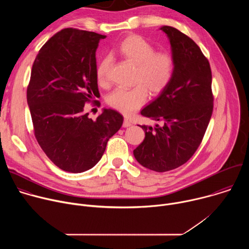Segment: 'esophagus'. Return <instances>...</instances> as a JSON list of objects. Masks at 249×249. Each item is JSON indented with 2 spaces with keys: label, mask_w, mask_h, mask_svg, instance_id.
Instances as JSON below:
<instances>
[{
  "label": "esophagus",
  "mask_w": 249,
  "mask_h": 249,
  "mask_svg": "<svg viewBox=\"0 0 249 249\" xmlns=\"http://www.w3.org/2000/svg\"><path fill=\"white\" fill-rule=\"evenodd\" d=\"M130 126H132V123L128 119H125L124 122H123V127L127 128V127H130Z\"/></svg>",
  "instance_id": "34e87169"
}]
</instances>
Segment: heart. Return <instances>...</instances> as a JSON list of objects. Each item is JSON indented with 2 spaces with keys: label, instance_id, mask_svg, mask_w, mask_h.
<instances>
[{
  "label": "heart",
  "instance_id": "1",
  "mask_svg": "<svg viewBox=\"0 0 249 249\" xmlns=\"http://www.w3.org/2000/svg\"><path fill=\"white\" fill-rule=\"evenodd\" d=\"M115 52L135 66L136 85L132 88H117L109 94L107 101L113 108L131 114L146 102L147 89L154 95L166 89L174 76L175 61L168 53H156L154 45L137 34L122 39ZM109 64V59L104 58L97 65L96 79L101 86L108 84Z\"/></svg>",
  "mask_w": 249,
  "mask_h": 249
}]
</instances>
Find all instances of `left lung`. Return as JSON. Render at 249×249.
Returning <instances> with one entry per match:
<instances>
[{
    "mask_svg": "<svg viewBox=\"0 0 249 249\" xmlns=\"http://www.w3.org/2000/svg\"><path fill=\"white\" fill-rule=\"evenodd\" d=\"M175 61L169 86L141 110L159 122L142 125L145 139L133 152L143 166L164 172L184 164L201 144L213 112L212 73L209 61L187 35L163 25Z\"/></svg>",
    "mask_w": 249,
    "mask_h": 249,
    "instance_id": "1",
    "label": "left lung"
}]
</instances>
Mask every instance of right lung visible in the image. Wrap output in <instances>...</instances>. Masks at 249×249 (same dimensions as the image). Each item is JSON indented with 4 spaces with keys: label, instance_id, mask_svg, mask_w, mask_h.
I'll list each match as a JSON object with an SVG mask.
<instances>
[{
    "label": "right lung",
    "instance_id": "1",
    "mask_svg": "<svg viewBox=\"0 0 249 249\" xmlns=\"http://www.w3.org/2000/svg\"><path fill=\"white\" fill-rule=\"evenodd\" d=\"M105 37L65 28L41 47L32 66L26 97L34 135L51 161L68 172L92 168L123 124L110 108L96 120L85 111V103L99 95L95 52Z\"/></svg>",
    "mask_w": 249,
    "mask_h": 249
}]
</instances>
